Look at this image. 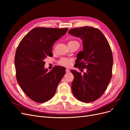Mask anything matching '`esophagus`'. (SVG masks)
<instances>
[{
    "label": "esophagus",
    "instance_id": "obj_1",
    "mask_svg": "<svg viewBox=\"0 0 130 130\" xmlns=\"http://www.w3.org/2000/svg\"><path fill=\"white\" fill-rule=\"evenodd\" d=\"M69 72H70V70H69V69H66V72L67 73H69Z\"/></svg>",
    "mask_w": 130,
    "mask_h": 130
}]
</instances>
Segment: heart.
Segmentation results:
<instances>
[{
	"label": "heart",
	"mask_w": 130,
	"mask_h": 130,
	"mask_svg": "<svg viewBox=\"0 0 130 130\" xmlns=\"http://www.w3.org/2000/svg\"><path fill=\"white\" fill-rule=\"evenodd\" d=\"M73 42V41H70ZM72 60L69 58H62L60 59V61H58V64L64 67H69L72 64Z\"/></svg>",
	"instance_id": "1"
}]
</instances>
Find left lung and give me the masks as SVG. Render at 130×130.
<instances>
[{"label": "left lung", "instance_id": "left-lung-1", "mask_svg": "<svg viewBox=\"0 0 130 130\" xmlns=\"http://www.w3.org/2000/svg\"><path fill=\"white\" fill-rule=\"evenodd\" d=\"M68 33L82 40L83 51L78 53L75 66L81 70L86 68L84 74L71 70L72 92L78 100L90 103L103 95L111 79L113 61L111 47L101 31L92 26L72 29Z\"/></svg>", "mask_w": 130, "mask_h": 130}]
</instances>
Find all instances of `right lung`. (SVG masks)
<instances>
[{
  "instance_id": "1",
  "label": "right lung",
  "mask_w": 130,
  "mask_h": 130,
  "mask_svg": "<svg viewBox=\"0 0 130 130\" xmlns=\"http://www.w3.org/2000/svg\"><path fill=\"white\" fill-rule=\"evenodd\" d=\"M68 28L35 27L19 43L15 54L16 78L26 95L38 103L52 99L66 68L56 66L50 72L44 66L46 57L53 56V46Z\"/></svg>"
}]
</instances>
